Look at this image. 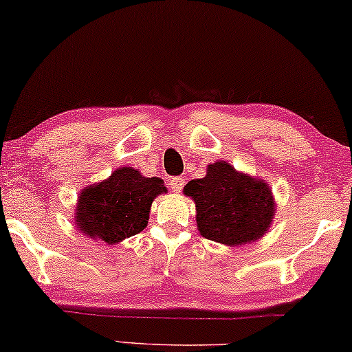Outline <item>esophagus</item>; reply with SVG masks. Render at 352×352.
I'll list each match as a JSON object with an SVG mask.
<instances>
[{
	"label": "esophagus",
	"instance_id": "34e87169",
	"mask_svg": "<svg viewBox=\"0 0 352 352\" xmlns=\"http://www.w3.org/2000/svg\"><path fill=\"white\" fill-rule=\"evenodd\" d=\"M170 187L173 189V192H181L182 190V187H184V179H182V177H179V176H176V177H171L170 179Z\"/></svg>",
	"mask_w": 352,
	"mask_h": 352
}]
</instances>
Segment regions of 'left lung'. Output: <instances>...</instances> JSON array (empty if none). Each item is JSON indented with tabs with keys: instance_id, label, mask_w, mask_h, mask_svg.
I'll use <instances>...</instances> for the list:
<instances>
[{
	"instance_id": "left-lung-1",
	"label": "left lung",
	"mask_w": 352,
	"mask_h": 352,
	"mask_svg": "<svg viewBox=\"0 0 352 352\" xmlns=\"http://www.w3.org/2000/svg\"><path fill=\"white\" fill-rule=\"evenodd\" d=\"M184 194L195 202L200 236L230 248L260 239L276 210L265 181L236 171L221 160L207 166L202 179L187 182Z\"/></svg>"
}]
</instances>
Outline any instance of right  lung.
<instances>
[{
  "label": "right lung",
  "instance_id": "1",
  "mask_svg": "<svg viewBox=\"0 0 352 352\" xmlns=\"http://www.w3.org/2000/svg\"><path fill=\"white\" fill-rule=\"evenodd\" d=\"M166 192L163 179L145 177L134 168H118L108 179L80 190L76 226L108 245L139 234L147 226L155 197Z\"/></svg>",
  "mask_w": 352,
  "mask_h": 352
}]
</instances>
